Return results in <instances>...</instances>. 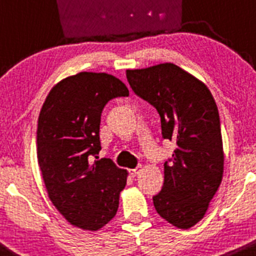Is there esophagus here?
Masks as SVG:
<instances>
[{"label":"esophagus","mask_w":256,"mask_h":256,"mask_svg":"<svg viewBox=\"0 0 256 256\" xmlns=\"http://www.w3.org/2000/svg\"><path fill=\"white\" fill-rule=\"evenodd\" d=\"M141 166L140 168H131L130 170V174H131V176H136V175H138V174H140V171H141Z\"/></svg>","instance_id":"esophagus-1"}]
</instances>
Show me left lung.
Returning a JSON list of instances; mask_svg holds the SVG:
<instances>
[{
  "label": "left lung",
  "instance_id": "1",
  "mask_svg": "<svg viewBox=\"0 0 256 256\" xmlns=\"http://www.w3.org/2000/svg\"><path fill=\"white\" fill-rule=\"evenodd\" d=\"M126 78L134 92L158 110L164 138L176 144L154 206L171 225L190 229L204 218L224 174L214 98L202 81L170 62L126 70Z\"/></svg>",
  "mask_w": 256,
  "mask_h": 256
}]
</instances>
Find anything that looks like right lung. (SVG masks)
<instances>
[{
	"instance_id": "add662e5",
	"label": "right lung",
	"mask_w": 256,
	"mask_h": 256,
	"mask_svg": "<svg viewBox=\"0 0 256 256\" xmlns=\"http://www.w3.org/2000/svg\"><path fill=\"white\" fill-rule=\"evenodd\" d=\"M128 96L125 84L106 72H78L57 82L37 124V160L47 194L70 224L98 232L116 215L128 171L101 150V112L111 98Z\"/></svg>"
}]
</instances>
